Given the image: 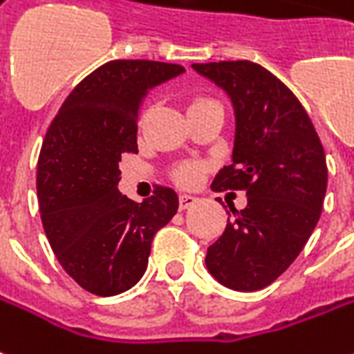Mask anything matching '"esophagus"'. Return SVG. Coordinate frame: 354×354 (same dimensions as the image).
Listing matches in <instances>:
<instances>
[{
  "mask_svg": "<svg viewBox=\"0 0 354 354\" xmlns=\"http://www.w3.org/2000/svg\"><path fill=\"white\" fill-rule=\"evenodd\" d=\"M197 199L192 197V195H180V211H185V209H189V207H194Z\"/></svg>",
  "mask_w": 354,
  "mask_h": 354,
  "instance_id": "obj_1",
  "label": "esophagus"
}]
</instances>
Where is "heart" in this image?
Instances as JSON below:
<instances>
[{
  "label": "heart",
  "instance_id": "1",
  "mask_svg": "<svg viewBox=\"0 0 354 354\" xmlns=\"http://www.w3.org/2000/svg\"><path fill=\"white\" fill-rule=\"evenodd\" d=\"M199 101H212V100H195L194 103H199ZM153 107L145 109V113H143L142 117V124H145V120L149 118L151 115ZM203 172H205V165L201 162H184V165H180L176 170H174V178H176L178 184L182 185H195L199 180H201Z\"/></svg>",
  "mask_w": 354,
  "mask_h": 354
}]
</instances>
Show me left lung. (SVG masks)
Masks as SVG:
<instances>
[{"instance_id": "1", "label": "left lung", "mask_w": 354, "mask_h": 354, "mask_svg": "<svg viewBox=\"0 0 354 354\" xmlns=\"http://www.w3.org/2000/svg\"><path fill=\"white\" fill-rule=\"evenodd\" d=\"M228 91L236 109L232 165L212 180L214 192H245L247 207L228 218L205 263L230 289L257 291L297 259L320 218L328 167L305 107L280 78L251 61L195 63Z\"/></svg>"}]
</instances>
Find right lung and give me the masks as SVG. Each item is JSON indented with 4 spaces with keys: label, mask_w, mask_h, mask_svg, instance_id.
<instances>
[{
    "label": "right lung",
    "mask_w": 354,
    "mask_h": 354,
    "mask_svg": "<svg viewBox=\"0 0 354 354\" xmlns=\"http://www.w3.org/2000/svg\"><path fill=\"white\" fill-rule=\"evenodd\" d=\"M184 66L145 59L109 61L78 84L51 120L38 157L41 224L59 264L100 297L136 286L151 241L178 211L172 187L136 203L118 194L124 153H138L145 91Z\"/></svg>",
    "instance_id": "obj_1"
}]
</instances>
